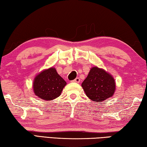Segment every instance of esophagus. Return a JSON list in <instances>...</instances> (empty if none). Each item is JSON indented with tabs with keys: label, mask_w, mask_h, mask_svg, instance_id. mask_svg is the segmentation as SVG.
Listing matches in <instances>:
<instances>
[{
	"label": "esophagus",
	"mask_w": 147,
	"mask_h": 147,
	"mask_svg": "<svg viewBox=\"0 0 147 147\" xmlns=\"http://www.w3.org/2000/svg\"><path fill=\"white\" fill-rule=\"evenodd\" d=\"M80 81V78H78V77H77V78H76L74 80H73L72 82H76V83H79Z\"/></svg>",
	"instance_id": "esophagus-1"
}]
</instances>
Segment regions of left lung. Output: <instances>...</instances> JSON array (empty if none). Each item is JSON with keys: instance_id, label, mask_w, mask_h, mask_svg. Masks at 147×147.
I'll return each instance as SVG.
<instances>
[{"instance_id": "left-lung-1", "label": "left lung", "mask_w": 147, "mask_h": 147, "mask_svg": "<svg viewBox=\"0 0 147 147\" xmlns=\"http://www.w3.org/2000/svg\"><path fill=\"white\" fill-rule=\"evenodd\" d=\"M88 97L94 102H102L113 96L115 82L111 74L96 67L91 68L82 84Z\"/></svg>"}]
</instances>
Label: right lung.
<instances>
[{"instance_id":"obj_1","label":"right lung","mask_w":147,"mask_h":147,"mask_svg":"<svg viewBox=\"0 0 147 147\" xmlns=\"http://www.w3.org/2000/svg\"><path fill=\"white\" fill-rule=\"evenodd\" d=\"M66 82L57 73L54 68L42 71L34 79V93L45 100H51L60 95L66 85Z\"/></svg>"}]
</instances>
